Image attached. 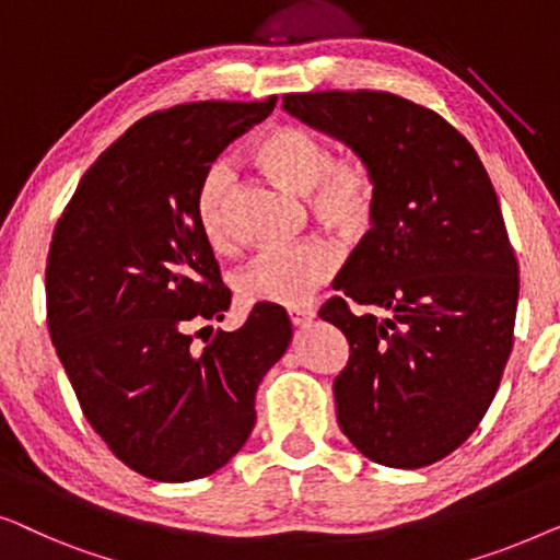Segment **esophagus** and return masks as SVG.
I'll return each mask as SVG.
<instances>
[{"label":"esophagus","mask_w":560,"mask_h":560,"mask_svg":"<svg viewBox=\"0 0 560 560\" xmlns=\"http://www.w3.org/2000/svg\"><path fill=\"white\" fill-rule=\"evenodd\" d=\"M287 314H289L291 325H294V327L310 325V322H312L314 317H317V312L310 310V306H294V310H289Z\"/></svg>","instance_id":"34e87169"}]
</instances>
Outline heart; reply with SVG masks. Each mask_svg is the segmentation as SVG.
I'll return each mask as SVG.
<instances>
[{
  "label": "heart",
  "instance_id": "obj_1",
  "mask_svg": "<svg viewBox=\"0 0 560 560\" xmlns=\"http://www.w3.org/2000/svg\"><path fill=\"white\" fill-rule=\"evenodd\" d=\"M256 162L289 190L306 195L312 215L345 238H360L377 212V177L360 152L329 154L317 131L279 124L254 147ZM231 170L215 162L205 172L195 192V220L212 250L231 246L228 200ZM340 254L329 241L310 238L294 246H273L256 254L235 277V291L248 304L299 306L335 277Z\"/></svg>",
  "mask_w": 560,
  "mask_h": 560
}]
</instances>
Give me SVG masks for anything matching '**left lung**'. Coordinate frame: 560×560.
<instances>
[{
    "label": "left lung",
    "mask_w": 560,
    "mask_h": 560,
    "mask_svg": "<svg viewBox=\"0 0 560 560\" xmlns=\"http://www.w3.org/2000/svg\"><path fill=\"white\" fill-rule=\"evenodd\" d=\"M281 106L377 177L373 228L319 310L350 342L337 421L368 459L429 467L479 427L513 350L520 279L498 192L452 124L396 93H287Z\"/></svg>",
    "instance_id": "8db88e82"
}]
</instances>
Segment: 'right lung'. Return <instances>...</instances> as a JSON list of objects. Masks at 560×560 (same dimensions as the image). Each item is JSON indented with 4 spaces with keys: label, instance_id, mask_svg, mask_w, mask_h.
Returning <instances> with one entry per match:
<instances>
[{
    "label": "right lung",
    "instance_id": "1",
    "mask_svg": "<svg viewBox=\"0 0 560 560\" xmlns=\"http://www.w3.org/2000/svg\"><path fill=\"white\" fill-rule=\"evenodd\" d=\"M273 106L277 96L200 101L144 116L91 164L52 231L50 340L93 431L156 482L208 477L241 452L258 383L291 342L273 304H256L246 325L218 329L200 352L190 332L231 306L195 192Z\"/></svg>",
    "mask_w": 560,
    "mask_h": 560
}]
</instances>
